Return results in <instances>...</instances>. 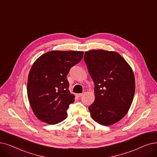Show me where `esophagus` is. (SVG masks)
I'll return each mask as SVG.
<instances>
[{"label":"esophagus","instance_id":"1","mask_svg":"<svg viewBox=\"0 0 157 157\" xmlns=\"http://www.w3.org/2000/svg\"><path fill=\"white\" fill-rule=\"evenodd\" d=\"M83 95V93H82V94H76V96H77L78 98H81V96H82Z\"/></svg>","mask_w":157,"mask_h":157}]
</instances>
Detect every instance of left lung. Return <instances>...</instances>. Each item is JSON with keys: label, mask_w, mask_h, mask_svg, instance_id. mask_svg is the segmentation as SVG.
Segmentation results:
<instances>
[{"label": "left lung", "mask_w": 157, "mask_h": 157, "mask_svg": "<svg viewBox=\"0 0 157 157\" xmlns=\"http://www.w3.org/2000/svg\"><path fill=\"white\" fill-rule=\"evenodd\" d=\"M84 61L94 83L95 101L88 107L92 119L109 126L127 113L133 99V72L116 52L92 50L85 52Z\"/></svg>", "instance_id": "obj_1"}]
</instances>
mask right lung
<instances>
[{"instance_id":"obj_1","label":"right lung","mask_w":157,"mask_h":157,"mask_svg":"<svg viewBox=\"0 0 157 157\" xmlns=\"http://www.w3.org/2000/svg\"><path fill=\"white\" fill-rule=\"evenodd\" d=\"M83 56L82 51H52L33 63L27 91L32 110L38 119L54 124L67 118V110L74 101L67 76Z\"/></svg>"}]
</instances>
